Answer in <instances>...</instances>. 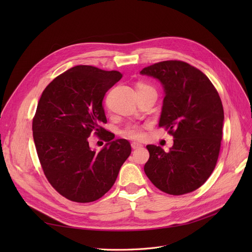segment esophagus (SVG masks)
I'll return each mask as SVG.
<instances>
[{
	"label": "esophagus",
	"instance_id": "esophagus-1",
	"mask_svg": "<svg viewBox=\"0 0 252 252\" xmlns=\"http://www.w3.org/2000/svg\"><path fill=\"white\" fill-rule=\"evenodd\" d=\"M141 147H142V144H140V143H137V142L131 143V148H133V149H138V148H141Z\"/></svg>",
	"mask_w": 252,
	"mask_h": 252
}]
</instances>
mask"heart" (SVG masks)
I'll use <instances>...</instances> for the list:
<instances>
[{"label":"heart","instance_id":"1","mask_svg":"<svg viewBox=\"0 0 252 252\" xmlns=\"http://www.w3.org/2000/svg\"><path fill=\"white\" fill-rule=\"evenodd\" d=\"M145 90H153V89L144 84H140L138 86V92L145 91ZM124 135H126L130 139H141L143 137V129L139 126H128L127 127L125 128Z\"/></svg>","mask_w":252,"mask_h":252}]
</instances>
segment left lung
Returning a JSON list of instances; mask_svg holds the SVG:
<instances>
[{
    "instance_id": "1",
    "label": "left lung",
    "mask_w": 252,
    "mask_h": 252,
    "mask_svg": "<svg viewBox=\"0 0 252 252\" xmlns=\"http://www.w3.org/2000/svg\"><path fill=\"white\" fill-rule=\"evenodd\" d=\"M140 73L162 85L164 99L158 126L174 137L168 152L147 145L150 157L145 174L167 194L195 191L210 177L219 158L223 124L219 93L203 72L183 61L158 62Z\"/></svg>"
}]
</instances>
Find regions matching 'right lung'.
<instances>
[{"mask_svg":"<svg viewBox=\"0 0 252 252\" xmlns=\"http://www.w3.org/2000/svg\"><path fill=\"white\" fill-rule=\"evenodd\" d=\"M123 74L77 65L44 90L32 121L33 141L44 174L59 194L87 203L107 193L131 152L126 139L101 126L107 123L104 96ZM95 131L108 142L99 152L88 146Z\"/></svg>","mask_w":252,"mask_h":252,"instance_id":"right-lung-1","label":"right lung"}]
</instances>
